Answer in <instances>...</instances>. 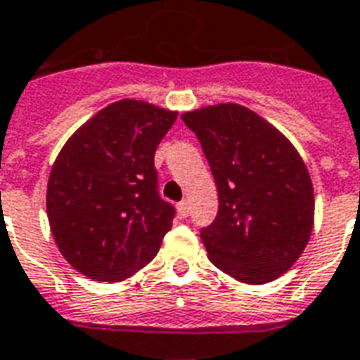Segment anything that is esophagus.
<instances>
[{
    "label": "esophagus",
    "mask_w": 360,
    "mask_h": 360,
    "mask_svg": "<svg viewBox=\"0 0 360 360\" xmlns=\"http://www.w3.org/2000/svg\"><path fill=\"white\" fill-rule=\"evenodd\" d=\"M177 214H179V217H183V219L187 217L188 215V202L187 200H183L177 204Z\"/></svg>",
    "instance_id": "obj_1"
}]
</instances>
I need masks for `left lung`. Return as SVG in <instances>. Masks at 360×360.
Returning a JSON list of instances; mask_svg holds the SVG:
<instances>
[{"label":"left lung","instance_id":"obj_1","mask_svg":"<svg viewBox=\"0 0 360 360\" xmlns=\"http://www.w3.org/2000/svg\"><path fill=\"white\" fill-rule=\"evenodd\" d=\"M214 173L219 214L200 236L215 267L244 284L282 276L315 223L305 162L273 124L236 103L185 112Z\"/></svg>","mask_w":360,"mask_h":360}]
</instances>
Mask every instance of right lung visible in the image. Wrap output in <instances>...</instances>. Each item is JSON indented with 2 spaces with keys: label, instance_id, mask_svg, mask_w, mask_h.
<instances>
[{
  "label": "right lung",
  "instance_id": "obj_1",
  "mask_svg": "<svg viewBox=\"0 0 360 360\" xmlns=\"http://www.w3.org/2000/svg\"><path fill=\"white\" fill-rule=\"evenodd\" d=\"M175 120V110L122 98L60 148L47 217L58 252L87 278L126 281L158 254L175 210L160 198L154 153Z\"/></svg>",
  "mask_w": 360,
  "mask_h": 360
}]
</instances>
